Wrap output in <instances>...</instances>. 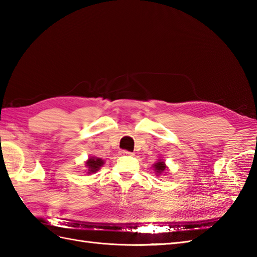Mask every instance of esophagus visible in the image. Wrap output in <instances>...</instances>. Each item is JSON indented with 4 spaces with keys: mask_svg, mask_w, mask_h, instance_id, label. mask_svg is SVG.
I'll list each match as a JSON object with an SVG mask.
<instances>
[{
    "mask_svg": "<svg viewBox=\"0 0 257 257\" xmlns=\"http://www.w3.org/2000/svg\"><path fill=\"white\" fill-rule=\"evenodd\" d=\"M120 154H121V155H125V156H133V155H134L133 152L127 151V150H122L121 152H120Z\"/></svg>",
    "mask_w": 257,
    "mask_h": 257,
    "instance_id": "1",
    "label": "esophagus"
}]
</instances>
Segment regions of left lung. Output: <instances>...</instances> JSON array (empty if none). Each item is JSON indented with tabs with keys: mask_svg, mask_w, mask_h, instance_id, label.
Listing matches in <instances>:
<instances>
[{
	"mask_svg": "<svg viewBox=\"0 0 257 257\" xmlns=\"http://www.w3.org/2000/svg\"><path fill=\"white\" fill-rule=\"evenodd\" d=\"M154 168H155V172L157 174H159V176L162 172L167 171V169H168V167L166 166V163L163 160H158L154 165Z\"/></svg>",
	"mask_w": 257,
	"mask_h": 257,
	"instance_id": "obj_1",
	"label": "left lung"
}]
</instances>
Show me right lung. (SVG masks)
<instances>
[{
  "mask_svg": "<svg viewBox=\"0 0 257 257\" xmlns=\"http://www.w3.org/2000/svg\"><path fill=\"white\" fill-rule=\"evenodd\" d=\"M103 161L100 158H97V157H90L88 160L86 161V168H87V173L90 174V173H95L97 172L99 169L102 167Z\"/></svg>",
  "mask_w": 257,
  "mask_h": 257,
  "instance_id": "obj_1",
  "label": "right lung"
}]
</instances>
